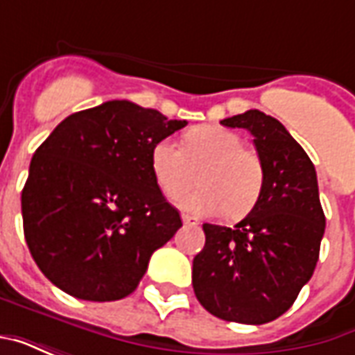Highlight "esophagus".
<instances>
[{
	"instance_id": "1",
	"label": "esophagus",
	"mask_w": 355,
	"mask_h": 355,
	"mask_svg": "<svg viewBox=\"0 0 355 355\" xmlns=\"http://www.w3.org/2000/svg\"><path fill=\"white\" fill-rule=\"evenodd\" d=\"M182 223L186 226H200V220L196 218V216H190V215H182Z\"/></svg>"
}]
</instances>
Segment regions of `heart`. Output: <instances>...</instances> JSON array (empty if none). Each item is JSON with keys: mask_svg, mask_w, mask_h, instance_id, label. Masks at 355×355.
I'll use <instances>...</instances> for the list:
<instances>
[{"mask_svg": "<svg viewBox=\"0 0 355 355\" xmlns=\"http://www.w3.org/2000/svg\"><path fill=\"white\" fill-rule=\"evenodd\" d=\"M238 132L220 125H201L184 135V146L159 140L150 154V169L167 198L184 192L198 175V186L182 193L178 207L198 216L228 213L241 216L259 201L264 186V167L257 152L243 148Z\"/></svg>", "mask_w": 355, "mask_h": 355, "instance_id": "heart-1", "label": "heart"}]
</instances>
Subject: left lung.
Returning <instances> with one entry per match:
<instances>
[{
  "label": "left lung",
  "mask_w": 355,
  "mask_h": 355,
  "mask_svg": "<svg viewBox=\"0 0 355 355\" xmlns=\"http://www.w3.org/2000/svg\"><path fill=\"white\" fill-rule=\"evenodd\" d=\"M220 123L253 135L264 186L234 228L203 224L193 293L220 320L262 325L289 310L320 259L325 215L318 177L308 154L275 117L247 110Z\"/></svg>",
  "instance_id": "obj_1"
}]
</instances>
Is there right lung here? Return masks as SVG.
I'll return each instance as SVG.
<instances>
[{
    "label": "right lung",
    "instance_id": "right-lung-1",
    "mask_svg": "<svg viewBox=\"0 0 355 355\" xmlns=\"http://www.w3.org/2000/svg\"><path fill=\"white\" fill-rule=\"evenodd\" d=\"M186 125L129 101L81 110L35 150L22 190L28 249L81 300L131 295L150 257L182 226L150 169L152 148Z\"/></svg>",
    "mask_w": 355,
    "mask_h": 355
}]
</instances>
